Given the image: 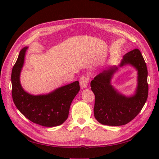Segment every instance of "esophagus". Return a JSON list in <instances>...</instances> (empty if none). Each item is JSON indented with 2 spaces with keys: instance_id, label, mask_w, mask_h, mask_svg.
Listing matches in <instances>:
<instances>
[{
  "instance_id": "34e87169",
  "label": "esophagus",
  "mask_w": 159,
  "mask_h": 159,
  "mask_svg": "<svg viewBox=\"0 0 159 159\" xmlns=\"http://www.w3.org/2000/svg\"><path fill=\"white\" fill-rule=\"evenodd\" d=\"M89 81V78L85 75H82L80 78V84L81 88H85L88 86V84Z\"/></svg>"
}]
</instances>
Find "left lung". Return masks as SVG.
Masks as SVG:
<instances>
[{
	"label": "left lung",
	"mask_w": 159,
	"mask_h": 159,
	"mask_svg": "<svg viewBox=\"0 0 159 159\" xmlns=\"http://www.w3.org/2000/svg\"><path fill=\"white\" fill-rule=\"evenodd\" d=\"M130 64L138 71V85L134 95L126 97L111 84L113 74L118 67H111L96 75L91 81V89L95 95L94 116L98 121L109 126L123 125L140 113L148 98L147 68L138 49L123 56L120 67Z\"/></svg>",
	"instance_id": "1"
}]
</instances>
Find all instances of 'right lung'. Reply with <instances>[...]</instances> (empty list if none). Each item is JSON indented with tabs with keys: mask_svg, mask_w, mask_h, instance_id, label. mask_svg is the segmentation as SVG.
<instances>
[{
	"mask_svg": "<svg viewBox=\"0 0 159 159\" xmlns=\"http://www.w3.org/2000/svg\"><path fill=\"white\" fill-rule=\"evenodd\" d=\"M28 47L22 48L11 74L13 102L20 112L32 122L42 126H58L68 119L71 103L80 89L78 81L46 95H33L23 89L20 74Z\"/></svg>",
	"mask_w": 159,
	"mask_h": 159,
	"instance_id": "right-lung-1",
	"label": "right lung"
}]
</instances>
